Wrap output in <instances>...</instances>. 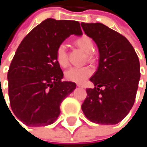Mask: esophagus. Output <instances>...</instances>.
<instances>
[{"instance_id": "34e87169", "label": "esophagus", "mask_w": 147, "mask_h": 147, "mask_svg": "<svg viewBox=\"0 0 147 147\" xmlns=\"http://www.w3.org/2000/svg\"><path fill=\"white\" fill-rule=\"evenodd\" d=\"M77 86H78V87H81V88H83V87H84L82 84H77Z\"/></svg>"}]
</instances>
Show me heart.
<instances>
[{"label":"heart","mask_w":147,"mask_h":147,"mask_svg":"<svg viewBox=\"0 0 147 147\" xmlns=\"http://www.w3.org/2000/svg\"><path fill=\"white\" fill-rule=\"evenodd\" d=\"M76 43L84 52L88 53V58H91L90 53L94 51V42L90 37L87 36H82L76 41ZM55 56H56V60L60 66L65 67L68 65V56H67L65 45L60 44L58 46L56 49ZM91 75H92V70L88 66H82V67L72 66L65 71V77L68 81L77 82V83L83 82Z\"/></svg>","instance_id":"heart-1"}]
</instances>
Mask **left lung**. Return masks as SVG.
<instances>
[{"label": "left lung", "mask_w": 147, "mask_h": 147, "mask_svg": "<svg viewBox=\"0 0 147 147\" xmlns=\"http://www.w3.org/2000/svg\"><path fill=\"white\" fill-rule=\"evenodd\" d=\"M85 34L96 43L99 66L90 78L94 88H88L82 105L93 123L113 125L121 122L134 105L140 77L139 58L123 35L101 23H82ZM104 86L103 90L100 87Z\"/></svg>", "instance_id": "1"}]
</instances>
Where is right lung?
I'll use <instances>...</instances> for the list:
<instances>
[{
    "label": "right lung",
    "instance_id": "right-lung-1",
    "mask_svg": "<svg viewBox=\"0 0 147 147\" xmlns=\"http://www.w3.org/2000/svg\"><path fill=\"white\" fill-rule=\"evenodd\" d=\"M73 34L82 35L79 22L47 18L18 46L7 73L8 95L14 115L25 125L53 123L61 102L76 88L75 82L62 81L55 56L58 46Z\"/></svg>",
    "mask_w": 147,
    "mask_h": 147
}]
</instances>
